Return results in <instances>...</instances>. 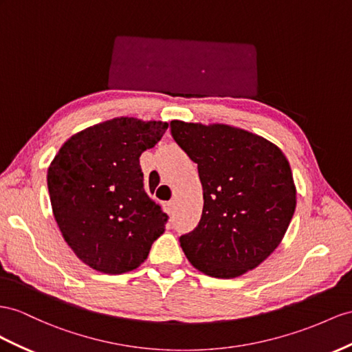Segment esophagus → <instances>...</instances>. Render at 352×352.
Instances as JSON below:
<instances>
[{
  "label": "esophagus",
  "instance_id": "34e87169",
  "mask_svg": "<svg viewBox=\"0 0 352 352\" xmlns=\"http://www.w3.org/2000/svg\"><path fill=\"white\" fill-rule=\"evenodd\" d=\"M165 210L168 214H173L174 210H175V202L174 201H169V202H165Z\"/></svg>",
  "mask_w": 352,
  "mask_h": 352
}]
</instances>
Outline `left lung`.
I'll list each match as a JSON object with an SVG mask.
<instances>
[{"label": "left lung", "instance_id": "left-lung-1", "mask_svg": "<svg viewBox=\"0 0 352 352\" xmlns=\"http://www.w3.org/2000/svg\"><path fill=\"white\" fill-rule=\"evenodd\" d=\"M170 133L197 164L202 217L179 238L186 257L214 278L257 267L283 241L296 210V186L281 148L229 124L170 122Z\"/></svg>", "mask_w": 352, "mask_h": 352}]
</instances>
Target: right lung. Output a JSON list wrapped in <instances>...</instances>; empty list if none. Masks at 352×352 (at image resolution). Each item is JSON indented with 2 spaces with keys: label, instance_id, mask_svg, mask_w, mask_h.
Listing matches in <instances>:
<instances>
[{
  "label": "right lung",
  "instance_id": "right-lung-1",
  "mask_svg": "<svg viewBox=\"0 0 352 352\" xmlns=\"http://www.w3.org/2000/svg\"><path fill=\"white\" fill-rule=\"evenodd\" d=\"M166 122L116 117L73 135L47 170L52 210L69 248L102 274L137 269L165 232L168 215L151 201L140 166Z\"/></svg>",
  "mask_w": 352,
  "mask_h": 352
}]
</instances>
